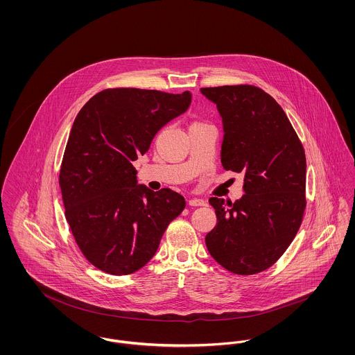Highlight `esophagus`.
Segmentation results:
<instances>
[{"label": "esophagus", "mask_w": 355, "mask_h": 355, "mask_svg": "<svg viewBox=\"0 0 355 355\" xmlns=\"http://www.w3.org/2000/svg\"><path fill=\"white\" fill-rule=\"evenodd\" d=\"M188 204H189L191 207H204V205H205V201L201 200V198H191V200L188 201Z\"/></svg>", "instance_id": "esophagus-1"}]
</instances>
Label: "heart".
I'll return each instance as SVG.
<instances>
[{
  "mask_svg": "<svg viewBox=\"0 0 355 355\" xmlns=\"http://www.w3.org/2000/svg\"><path fill=\"white\" fill-rule=\"evenodd\" d=\"M196 124H202V123H193L191 125H196Z\"/></svg>",
  "mask_w": 355,
  "mask_h": 355,
  "instance_id": "1",
  "label": "heart"
}]
</instances>
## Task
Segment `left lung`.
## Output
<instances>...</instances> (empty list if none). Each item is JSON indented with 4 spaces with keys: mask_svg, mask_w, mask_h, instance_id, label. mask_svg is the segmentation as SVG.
<instances>
[{
    "mask_svg": "<svg viewBox=\"0 0 355 355\" xmlns=\"http://www.w3.org/2000/svg\"><path fill=\"white\" fill-rule=\"evenodd\" d=\"M223 119L221 164L245 175L235 202L212 197L218 224L207 234L212 258L231 273H261L282 257L306 207L305 153L284 110L252 85L202 87Z\"/></svg>",
    "mask_w": 355,
    "mask_h": 355,
    "instance_id": "1",
    "label": "left lung"
}]
</instances>
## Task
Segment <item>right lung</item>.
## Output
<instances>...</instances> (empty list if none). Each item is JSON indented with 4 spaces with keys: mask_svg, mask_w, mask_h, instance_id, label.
Wrapping results in <instances>:
<instances>
[{
    "mask_svg": "<svg viewBox=\"0 0 355 355\" xmlns=\"http://www.w3.org/2000/svg\"><path fill=\"white\" fill-rule=\"evenodd\" d=\"M191 94L105 89L80 110L59 171L64 216L83 257L98 270L128 275L157 252L185 198L137 187L132 162L166 123L189 108Z\"/></svg>",
    "mask_w": 355,
    "mask_h": 355,
    "instance_id": "1",
    "label": "right lung"
}]
</instances>
